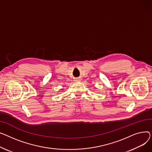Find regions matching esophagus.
<instances>
[{"label": "esophagus", "mask_w": 152, "mask_h": 152, "mask_svg": "<svg viewBox=\"0 0 152 152\" xmlns=\"http://www.w3.org/2000/svg\"><path fill=\"white\" fill-rule=\"evenodd\" d=\"M78 80H78V79H77V81H78Z\"/></svg>", "instance_id": "34e87169"}]
</instances>
